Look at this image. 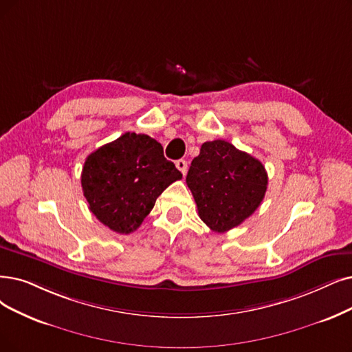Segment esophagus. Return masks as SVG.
<instances>
[{
	"instance_id": "34e87169",
	"label": "esophagus",
	"mask_w": 352,
	"mask_h": 352,
	"mask_svg": "<svg viewBox=\"0 0 352 352\" xmlns=\"http://www.w3.org/2000/svg\"><path fill=\"white\" fill-rule=\"evenodd\" d=\"M176 167L179 168L180 173L184 175V176L188 173V162H186V160H184V159L177 160V162H176Z\"/></svg>"
}]
</instances>
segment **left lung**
Returning a JSON list of instances; mask_svg holds the SVG:
<instances>
[{"label": "left lung", "mask_w": 352, "mask_h": 352, "mask_svg": "<svg viewBox=\"0 0 352 352\" xmlns=\"http://www.w3.org/2000/svg\"><path fill=\"white\" fill-rule=\"evenodd\" d=\"M186 184L198 214L215 232L238 227L264 199L269 177L263 163L225 140L206 142L192 160Z\"/></svg>", "instance_id": "obj_1"}]
</instances>
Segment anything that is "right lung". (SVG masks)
Listing matches in <instances>:
<instances>
[{
	"mask_svg": "<svg viewBox=\"0 0 352 352\" xmlns=\"http://www.w3.org/2000/svg\"><path fill=\"white\" fill-rule=\"evenodd\" d=\"M179 179L182 173L164 157L159 142L125 133L89 154L80 184L91 212L114 232L130 234Z\"/></svg>",
	"mask_w": 352,
	"mask_h": 352,
	"instance_id": "obj_1",
	"label": "right lung"
}]
</instances>
